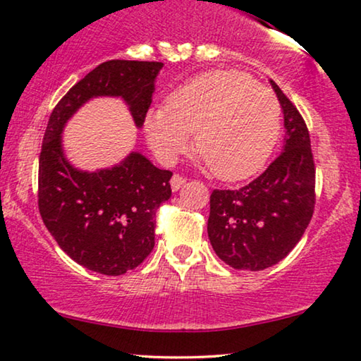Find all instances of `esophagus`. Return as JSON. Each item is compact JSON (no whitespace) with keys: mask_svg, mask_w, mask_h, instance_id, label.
Returning a JSON list of instances; mask_svg holds the SVG:
<instances>
[{"mask_svg":"<svg viewBox=\"0 0 361 361\" xmlns=\"http://www.w3.org/2000/svg\"><path fill=\"white\" fill-rule=\"evenodd\" d=\"M185 183H186V178H183V176H180V175H173V178H171V181H170V186L173 191H178L180 188L185 185Z\"/></svg>","mask_w":361,"mask_h":361,"instance_id":"1","label":"esophagus"}]
</instances>
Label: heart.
<instances>
[{"label": "heart", "instance_id": "obj_1", "mask_svg": "<svg viewBox=\"0 0 361 361\" xmlns=\"http://www.w3.org/2000/svg\"><path fill=\"white\" fill-rule=\"evenodd\" d=\"M192 132L195 149L217 178H250L275 152L280 103L250 75L206 72L178 86L165 108L150 109L144 121L145 139L164 161H173L186 149Z\"/></svg>", "mask_w": 361, "mask_h": 361}]
</instances>
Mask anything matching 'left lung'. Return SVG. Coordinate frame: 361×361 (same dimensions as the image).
<instances>
[{
  "instance_id": "8db88e82",
  "label": "left lung",
  "mask_w": 361,
  "mask_h": 361,
  "mask_svg": "<svg viewBox=\"0 0 361 361\" xmlns=\"http://www.w3.org/2000/svg\"><path fill=\"white\" fill-rule=\"evenodd\" d=\"M284 114L280 157L240 190H214L207 235L216 255L235 270L276 265L301 240L316 204V169L309 130L275 81Z\"/></svg>"
}]
</instances>
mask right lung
Returning a JSON list of instances; mask_svg holds the SVG:
<instances>
[{"label": "right lung", "mask_w": 361, "mask_h": 361, "mask_svg": "<svg viewBox=\"0 0 361 361\" xmlns=\"http://www.w3.org/2000/svg\"><path fill=\"white\" fill-rule=\"evenodd\" d=\"M161 62L109 60L73 85L50 114L39 157V211L59 247L91 271L119 276L155 245V212L171 196V171L139 152L109 169L80 170L65 157L62 132L90 99L123 98L135 128L150 108Z\"/></svg>", "instance_id": "obj_1"}]
</instances>
